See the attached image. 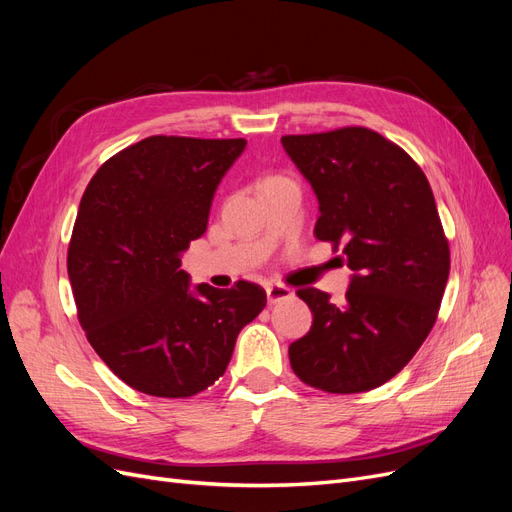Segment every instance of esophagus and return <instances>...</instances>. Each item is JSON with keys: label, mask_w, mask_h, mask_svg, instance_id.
<instances>
[{"label": "esophagus", "mask_w": 512, "mask_h": 512, "mask_svg": "<svg viewBox=\"0 0 512 512\" xmlns=\"http://www.w3.org/2000/svg\"><path fill=\"white\" fill-rule=\"evenodd\" d=\"M290 297H292V290L288 286H282V284L267 286V303L269 305H275V303H280V301L290 299Z\"/></svg>", "instance_id": "1"}]
</instances>
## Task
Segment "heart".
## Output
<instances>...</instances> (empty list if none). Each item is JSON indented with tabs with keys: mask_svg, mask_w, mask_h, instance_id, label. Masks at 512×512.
Wrapping results in <instances>:
<instances>
[{
	"mask_svg": "<svg viewBox=\"0 0 512 512\" xmlns=\"http://www.w3.org/2000/svg\"><path fill=\"white\" fill-rule=\"evenodd\" d=\"M273 179H277V177H273Z\"/></svg>",
	"mask_w": 512,
	"mask_h": 512,
	"instance_id": "b5f03b06",
	"label": "heart"
}]
</instances>
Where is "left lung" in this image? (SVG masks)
<instances>
[{
    "label": "left lung",
    "mask_w": 512,
    "mask_h": 512,
    "mask_svg": "<svg viewBox=\"0 0 512 512\" xmlns=\"http://www.w3.org/2000/svg\"><path fill=\"white\" fill-rule=\"evenodd\" d=\"M318 198L314 235L344 243L354 271L346 301L297 290L312 329L288 348L292 371L327 393L389 382L427 339L451 271L429 181L408 153L367 128L282 136Z\"/></svg>",
    "instance_id": "left-lung-1"
}]
</instances>
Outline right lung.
Wrapping results in <instances>:
<instances>
[{"label":"right lung","mask_w":512,"mask_h":512,"mask_svg":"<svg viewBox=\"0 0 512 512\" xmlns=\"http://www.w3.org/2000/svg\"><path fill=\"white\" fill-rule=\"evenodd\" d=\"M245 138L149 136L89 181L68 247L79 322L132 389L192 397L218 380L239 331L267 305L258 284L190 288L181 254L203 237Z\"/></svg>","instance_id":"right-lung-1"}]
</instances>
